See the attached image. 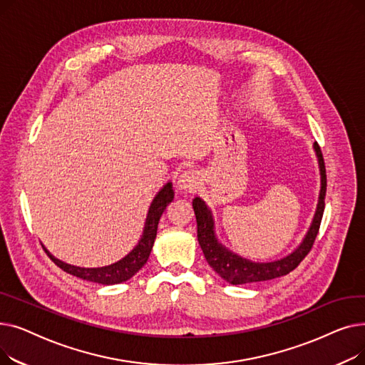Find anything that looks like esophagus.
I'll list each match as a JSON object with an SVG mask.
<instances>
[{
	"instance_id": "obj_1",
	"label": "esophagus",
	"mask_w": 365,
	"mask_h": 365,
	"mask_svg": "<svg viewBox=\"0 0 365 365\" xmlns=\"http://www.w3.org/2000/svg\"><path fill=\"white\" fill-rule=\"evenodd\" d=\"M200 176L195 171H185L178 179V189L180 192H194V190L200 186Z\"/></svg>"
}]
</instances>
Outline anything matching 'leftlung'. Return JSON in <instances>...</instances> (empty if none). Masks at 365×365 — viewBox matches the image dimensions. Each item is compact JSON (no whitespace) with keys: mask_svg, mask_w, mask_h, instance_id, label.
<instances>
[{"mask_svg":"<svg viewBox=\"0 0 365 365\" xmlns=\"http://www.w3.org/2000/svg\"><path fill=\"white\" fill-rule=\"evenodd\" d=\"M314 149L318 158L319 165V175H321V189L315 215L312 223L306 232L302 242L294 248V250L282 259L274 262H253L245 257L235 255L234 252L226 248L222 242H219L216 232H215V220L212 210L207 207V204L200 198L195 197L192 201L194 213L197 217V229H198V242L201 245V250L205 256V260L213 269L229 284L240 285L248 282H259L274 279L282 275L290 274L293 269L299 266V263L311 252L314 241L318 235L319 225L324 213V200H325V189H327V176H325V165L322 152L318 143H314Z\"/></svg>","mask_w":365,"mask_h":365,"instance_id":"left-lung-1","label":"left lung"}]
</instances>
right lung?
Listing matches in <instances>:
<instances>
[{"mask_svg":"<svg viewBox=\"0 0 365 365\" xmlns=\"http://www.w3.org/2000/svg\"><path fill=\"white\" fill-rule=\"evenodd\" d=\"M175 198V190H173L171 182L165 183L160 192L155 195V198L152 200L150 207L148 210V216L143 227V234L138 242V245L133 248V250L123 257L121 260L115 262L108 266L102 267H80V266H73L69 263H65L59 259H56L53 255L43 245L46 253L50 256V259L63 269L65 272L78 277L86 281L91 282H98L103 285H112V284H120L127 279H130L134 274H138L140 271V267L148 262L149 255L152 252L153 242H155L157 237V229H158V222L161 215L164 213V210L167 205Z\"/></svg>","mask_w":365,"mask_h":365,"instance_id":"1","label":"right lung"}]
</instances>
